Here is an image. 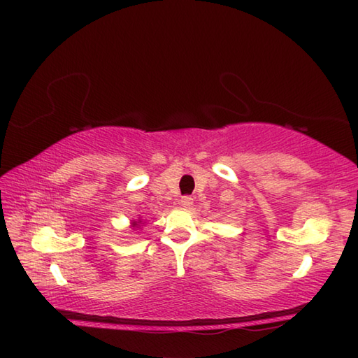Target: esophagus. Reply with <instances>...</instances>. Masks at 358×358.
I'll return each mask as SVG.
<instances>
[{
	"label": "esophagus",
	"instance_id": "34e87169",
	"mask_svg": "<svg viewBox=\"0 0 358 358\" xmlns=\"http://www.w3.org/2000/svg\"><path fill=\"white\" fill-rule=\"evenodd\" d=\"M192 203H194V199L191 195H183V196H181V200H180V204L183 208H191Z\"/></svg>",
	"mask_w": 358,
	"mask_h": 358
}]
</instances>
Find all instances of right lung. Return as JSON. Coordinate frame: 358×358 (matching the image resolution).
Listing matches in <instances>:
<instances>
[{
  "instance_id": "1",
  "label": "right lung",
  "mask_w": 358,
  "mask_h": 358,
  "mask_svg": "<svg viewBox=\"0 0 358 358\" xmlns=\"http://www.w3.org/2000/svg\"><path fill=\"white\" fill-rule=\"evenodd\" d=\"M134 226H136V223H134Z\"/></svg>"
}]
</instances>
